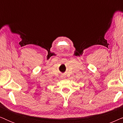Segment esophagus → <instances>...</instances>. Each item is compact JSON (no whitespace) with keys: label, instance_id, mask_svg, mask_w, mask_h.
Wrapping results in <instances>:
<instances>
[{"label":"esophagus","instance_id":"obj_1","mask_svg":"<svg viewBox=\"0 0 123 123\" xmlns=\"http://www.w3.org/2000/svg\"><path fill=\"white\" fill-rule=\"evenodd\" d=\"M62 78H65V77H64V76H62Z\"/></svg>","mask_w":123,"mask_h":123}]
</instances>
